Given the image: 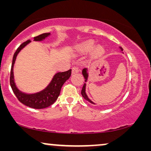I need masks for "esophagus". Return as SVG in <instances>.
I'll list each match as a JSON object with an SVG mask.
<instances>
[{
	"label": "esophagus",
	"instance_id": "esophagus-1",
	"mask_svg": "<svg viewBox=\"0 0 151 151\" xmlns=\"http://www.w3.org/2000/svg\"><path fill=\"white\" fill-rule=\"evenodd\" d=\"M79 68L77 67H73L72 68V73L73 74H75V73H77L79 72Z\"/></svg>",
	"mask_w": 151,
	"mask_h": 151
}]
</instances>
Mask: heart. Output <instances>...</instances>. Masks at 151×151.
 Here are the masks:
<instances>
[{"label": "heart", "mask_w": 151, "mask_h": 151, "mask_svg": "<svg viewBox=\"0 0 151 151\" xmlns=\"http://www.w3.org/2000/svg\"><path fill=\"white\" fill-rule=\"evenodd\" d=\"M95 43L92 40H88L86 42L82 43V45H80V46H78V49L80 52L82 53H88L91 51L94 47ZM105 49L102 45H98L95 47L93 49V54L95 57H100L104 53Z\"/></svg>", "instance_id": "heart-1"}]
</instances>
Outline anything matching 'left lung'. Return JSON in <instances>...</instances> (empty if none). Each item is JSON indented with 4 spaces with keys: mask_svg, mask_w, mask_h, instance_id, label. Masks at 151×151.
Listing matches in <instances>:
<instances>
[{
    "mask_svg": "<svg viewBox=\"0 0 151 151\" xmlns=\"http://www.w3.org/2000/svg\"><path fill=\"white\" fill-rule=\"evenodd\" d=\"M119 49H121V51H123V49L122 48V47H119ZM82 75H83V76H84V79H85V80H84V82H87L88 77V69H86V68H84V69H83V70H82ZM86 83H84V85H83V87H82V91H81V94H82V97H83V98H84V99H85V100H86V101H88V102H89L90 103H91V104H95L94 102H93L90 99L88 98L87 95H86Z\"/></svg>",
    "mask_w": 151,
    "mask_h": 151,
    "instance_id": "1",
    "label": "left lung"
}]
</instances>
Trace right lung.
Masks as SVG:
<instances>
[{"mask_svg": "<svg viewBox=\"0 0 151 151\" xmlns=\"http://www.w3.org/2000/svg\"><path fill=\"white\" fill-rule=\"evenodd\" d=\"M50 33H45L39 35L38 36L34 37V41H42L45 40L47 37L50 36ZM30 42L31 40H28L22 43L14 53L12 60L11 73H10V85L18 100L25 106L36 109H45L53 104L58 98L62 86L71 76V69L65 72H58L55 73L48 86L40 92L32 94L22 92L17 88L14 82V66L18 53Z\"/></svg>", "mask_w": 151, "mask_h": 151, "instance_id": "right-lung-1", "label": "right lung"}]
</instances>
